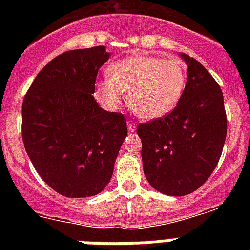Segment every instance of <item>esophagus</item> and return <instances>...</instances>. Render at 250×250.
Returning a JSON list of instances; mask_svg holds the SVG:
<instances>
[{
  "instance_id": "esophagus-1",
  "label": "esophagus",
  "mask_w": 250,
  "mask_h": 250,
  "mask_svg": "<svg viewBox=\"0 0 250 250\" xmlns=\"http://www.w3.org/2000/svg\"><path fill=\"white\" fill-rule=\"evenodd\" d=\"M127 130H129L130 132L135 131L136 125H135V123H134V121H127Z\"/></svg>"
}]
</instances>
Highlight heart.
<instances>
[{"label": "heart", "mask_w": 250, "mask_h": 250, "mask_svg": "<svg viewBox=\"0 0 250 250\" xmlns=\"http://www.w3.org/2000/svg\"><path fill=\"white\" fill-rule=\"evenodd\" d=\"M109 77L96 81L95 98L107 110H116L127 91V103L138 116L156 120L180 103L187 86V71L179 60L151 55L121 59L107 68Z\"/></svg>", "instance_id": "1"}]
</instances>
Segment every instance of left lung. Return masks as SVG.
<instances>
[{"instance_id":"left-lung-1","label":"left lung","mask_w":250,"mask_h":250,"mask_svg":"<svg viewBox=\"0 0 250 250\" xmlns=\"http://www.w3.org/2000/svg\"><path fill=\"white\" fill-rule=\"evenodd\" d=\"M184 94L173 111L138 126L145 178L155 190L183 196L202 187L215 169L227 136L220 86L187 54Z\"/></svg>"}]
</instances>
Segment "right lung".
I'll return each instance as SVG.
<instances>
[{"mask_svg":"<svg viewBox=\"0 0 250 250\" xmlns=\"http://www.w3.org/2000/svg\"><path fill=\"white\" fill-rule=\"evenodd\" d=\"M105 46L55 57L39 72L22 104V140L43 182L67 198L101 193L127 135L126 119L95 101Z\"/></svg>","mask_w":250,"mask_h":250,"instance_id":"add662e5","label":"right lung"}]
</instances>
